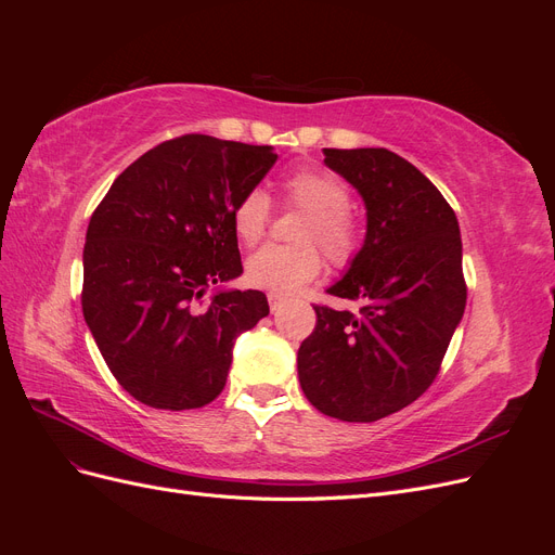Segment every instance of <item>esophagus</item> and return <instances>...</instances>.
<instances>
[{
  "mask_svg": "<svg viewBox=\"0 0 555 555\" xmlns=\"http://www.w3.org/2000/svg\"><path fill=\"white\" fill-rule=\"evenodd\" d=\"M280 304H282L280 294H268V306H271V310H273V312L280 308Z\"/></svg>",
  "mask_w": 555,
  "mask_h": 555,
  "instance_id": "esophagus-1",
  "label": "esophagus"
}]
</instances>
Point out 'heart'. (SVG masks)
Returning a JSON list of instances; mask_svg holds the SVG:
<instances>
[{"label": "heart", "mask_w": 555, "mask_h": 555, "mask_svg": "<svg viewBox=\"0 0 555 555\" xmlns=\"http://www.w3.org/2000/svg\"><path fill=\"white\" fill-rule=\"evenodd\" d=\"M282 194L292 206L308 210L298 241L304 245H266L245 263V278L251 287L273 294H292L314 280L322 271V255L312 243H319L324 255L338 266L354 259L359 249V229L347 212L349 192L345 182L319 169H298L282 178ZM271 201L261 190L245 192L233 206V233L245 245L261 241Z\"/></svg>", "instance_id": "b5f03b06"}]
</instances>
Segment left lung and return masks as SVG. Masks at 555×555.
Returning a JSON list of instances; mask_svg holds the SVG:
<instances>
[{"label": "left lung", "mask_w": 555, "mask_h": 555, "mask_svg": "<svg viewBox=\"0 0 555 555\" xmlns=\"http://www.w3.org/2000/svg\"><path fill=\"white\" fill-rule=\"evenodd\" d=\"M324 164L365 206V241L328 294L359 312L314 306L298 349L300 389L340 422L371 424L433 384L465 310L456 212L435 184L386 147H324Z\"/></svg>", "instance_id": "left-lung-1"}]
</instances>
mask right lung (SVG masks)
<instances>
[{
	"instance_id": "obj_1",
	"label": "right lung",
	"mask_w": 555,
	"mask_h": 555,
	"mask_svg": "<svg viewBox=\"0 0 555 555\" xmlns=\"http://www.w3.org/2000/svg\"><path fill=\"white\" fill-rule=\"evenodd\" d=\"M278 155L271 145L188 133L147 150L92 212L82 249V317L122 389L157 410L222 393L233 343L268 314L243 273L231 212Z\"/></svg>"
}]
</instances>
